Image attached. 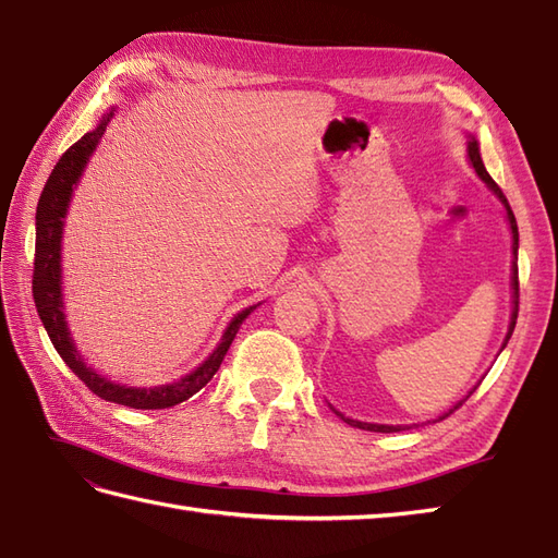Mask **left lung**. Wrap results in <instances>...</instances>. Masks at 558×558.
Wrapping results in <instances>:
<instances>
[{
    "instance_id": "left-lung-1",
    "label": "left lung",
    "mask_w": 558,
    "mask_h": 558,
    "mask_svg": "<svg viewBox=\"0 0 558 558\" xmlns=\"http://www.w3.org/2000/svg\"><path fill=\"white\" fill-rule=\"evenodd\" d=\"M468 160H470L472 168H475V172H477L480 180L484 182V186H487L489 192H492L496 198H499V204L504 206L506 220H508V230H511V252H513V260H511V322H508V333H506V338H504V342H501V350H499V352H504V348L508 345V340H511V336H513L515 318H518V222H515V216H513L511 206H508V201H506L504 192H501L499 186H496V182H494L492 177H489L487 168H484L482 156H480V144H477V138L472 136V134H468ZM477 386H480V384L472 386V388L468 390V396H462V398L456 402L453 408H448V412L438 414V420H444V417H448L450 412H456V410L462 405V402H465L472 393H475ZM328 408L333 410L342 422H348L350 426H357V429H366V432H381V434H390V432H405V429H410V424H374V422H360V420L345 417V414H342L340 410H336L333 405H330V402H328ZM438 420H434V422H438Z\"/></svg>"
}]
</instances>
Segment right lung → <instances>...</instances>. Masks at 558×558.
Listing matches in <instances>:
<instances>
[{
  "label": "right lung",
  "mask_w": 558,
  "mask_h": 558,
  "mask_svg": "<svg viewBox=\"0 0 558 558\" xmlns=\"http://www.w3.org/2000/svg\"><path fill=\"white\" fill-rule=\"evenodd\" d=\"M117 108H110V112L102 114V120L93 132L83 134L74 146H71L47 180L38 210H35V264H33V300L35 310H38L40 322L50 336L54 350L64 364L74 372L83 384H86L93 393L100 396L102 400L117 402V405H126L134 410H165L174 408L180 402L189 400L194 393L204 388L213 374L220 369V364L228 354L236 330L244 324V318L252 314L256 306H246L240 314L232 316L228 328L222 330V338L208 357L201 362L196 369L189 372L186 376L177 378L172 384L141 388V386H126L120 381H112L105 374L96 372L83 357L81 350L76 348L74 338H71V328L64 314V276H62V236H64V222L66 213L74 198L76 186L83 177V170L96 153L102 134L108 132V124L114 117Z\"/></svg>",
  "instance_id": "obj_1"
}]
</instances>
